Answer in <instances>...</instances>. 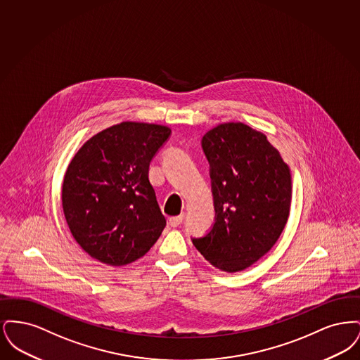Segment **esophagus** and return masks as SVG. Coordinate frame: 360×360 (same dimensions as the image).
I'll list each match as a JSON object with an SVG mask.
<instances>
[{"label":"esophagus","mask_w":360,"mask_h":360,"mask_svg":"<svg viewBox=\"0 0 360 360\" xmlns=\"http://www.w3.org/2000/svg\"><path fill=\"white\" fill-rule=\"evenodd\" d=\"M184 219H185V213H181L179 216H174V217H170V220H169V223L172 226H179L182 221H184Z\"/></svg>","instance_id":"1"}]
</instances>
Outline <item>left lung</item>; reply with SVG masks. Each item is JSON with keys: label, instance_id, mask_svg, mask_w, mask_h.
Listing matches in <instances>:
<instances>
[{"label": "left lung", "instance_id": "1", "mask_svg": "<svg viewBox=\"0 0 360 360\" xmlns=\"http://www.w3.org/2000/svg\"><path fill=\"white\" fill-rule=\"evenodd\" d=\"M214 224L193 244L216 269L243 271L266 255L288 223L291 175L266 135L243 122L207 131Z\"/></svg>", "mask_w": 360, "mask_h": 360}]
</instances>
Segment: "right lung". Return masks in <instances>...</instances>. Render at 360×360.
I'll list each match as a JSON object with an SVG mask.
<instances>
[{
	"mask_svg": "<svg viewBox=\"0 0 360 360\" xmlns=\"http://www.w3.org/2000/svg\"><path fill=\"white\" fill-rule=\"evenodd\" d=\"M170 135L165 125L124 121L89 139L71 159L62 206L71 235L90 257L124 266L162 235L166 219L148 170Z\"/></svg>",
	"mask_w": 360,
	"mask_h": 360,
	"instance_id": "1",
	"label": "right lung"
}]
</instances>
